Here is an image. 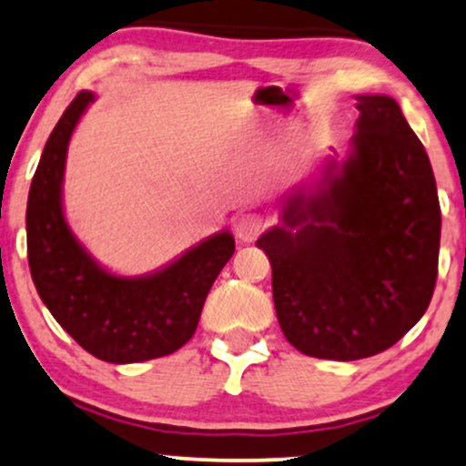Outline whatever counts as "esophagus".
Instances as JSON below:
<instances>
[{
    "label": "esophagus",
    "instance_id": "1",
    "mask_svg": "<svg viewBox=\"0 0 466 466\" xmlns=\"http://www.w3.org/2000/svg\"><path fill=\"white\" fill-rule=\"evenodd\" d=\"M265 229V218L257 212H245L238 214L237 221H234V234H237L238 241L252 243Z\"/></svg>",
    "mask_w": 466,
    "mask_h": 466
}]
</instances>
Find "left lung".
Masks as SVG:
<instances>
[{
	"label": "left lung",
	"mask_w": 466,
	"mask_h": 466,
	"mask_svg": "<svg viewBox=\"0 0 466 466\" xmlns=\"http://www.w3.org/2000/svg\"><path fill=\"white\" fill-rule=\"evenodd\" d=\"M360 116L342 163L283 198L257 245L272 265L274 308L303 354L358 360L396 345L429 308L441 252L431 163L400 106L356 96Z\"/></svg>",
	"instance_id": "8db88e82"
}]
</instances>
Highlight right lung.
<instances>
[{
	"mask_svg": "<svg viewBox=\"0 0 466 466\" xmlns=\"http://www.w3.org/2000/svg\"><path fill=\"white\" fill-rule=\"evenodd\" d=\"M95 95L81 90L50 132L28 192V265L55 320L99 360L127 365L161 358L197 331L208 291L234 254L223 232L152 274L119 276L101 268L70 229L61 203L68 143Z\"/></svg>",
	"mask_w": 466,
	"mask_h": 466,
	"instance_id": "add662e5",
	"label": "right lung"
}]
</instances>
